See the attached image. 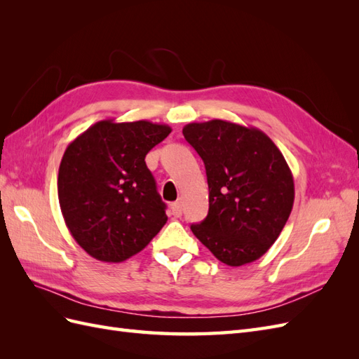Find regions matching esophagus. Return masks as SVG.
<instances>
[{
	"mask_svg": "<svg viewBox=\"0 0 359 359\" xmlns=\"http://www.w3.org/2000/svg\"><path fill=\"white\" fill-rule=\"evenodd\" d=\"M170 214L173 217H181V214H182V205H181V202H173L170 205Z\"/></svg>",
	"mask_w": 359,
	"mask_h": 359,
	"instance_id": "1",
	"label": "esophagus"
}]
</instances>
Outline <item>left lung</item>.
Returning a JSON list of instances; mask_svg holds the SVG:
<instances>
[{
	"mask_svg": "<svg viewBox=\"0 0 359 359\" xmlns=\"http://www.w3.org/2000/svg\"><path fill=\"white\" fill-rule=\"evenodd\" d=\"M206 170L210 210L194 236L229 266L264 256L289 219L295 186L280 149L256 127L223 119L182 128Z\"/></svg>",
	"mask_w": 359,
	"mask_h": 359,
	"instance_id": "obj_1",
	"label": "left lung"
}]
</instances>
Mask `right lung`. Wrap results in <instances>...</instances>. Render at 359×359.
<instances>
[{
	"label": "right lung",
	"instance_id": "1",
	"mask_svg": "<svg viewBox=\"0 0 359 359\" xmlns=\"http://www.w3.org/2000/svg\"><path fill=\"white\" fill-rule=\"evenodd\" d=\"M170 132L145 119H103L69 144L58 170L60 206L74 241L94 259L123 262L168 222L145 156Z\"/></svg>",
	"mask_w": 359,
	"mask_h": 359
}]
</instances>
